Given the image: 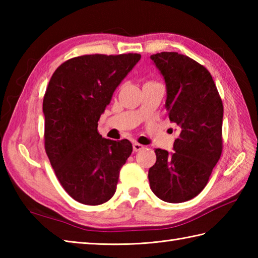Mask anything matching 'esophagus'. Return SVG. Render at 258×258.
Instances as JSON below:
<instances>
[{
	"instance_id": "34e87169",
	"label": "esophagus",
	"mask_w": 258,
	"mask_h": 258,
	"mask_svg": "<svg viewBox=\"0 0 258 258\" xmlns=\"http://www.w3.org/2000/svg\"><path fill=\"white\" fill-rule=\"evenodd\" d=\"M143 149H144V146L142 145V144H140V143H138V142H134V143H133V150H134V152H139V151L143 150Z\"/></svg>"
}]
</instances>
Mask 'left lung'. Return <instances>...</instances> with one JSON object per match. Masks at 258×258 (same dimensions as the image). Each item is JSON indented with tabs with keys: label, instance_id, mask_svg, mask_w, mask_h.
<instances>
[{
	"label": "left lung",
	"instance_id": "left-lung-1",
	"mask_svg": "<svg viewBox=\"0 0 258 258\" xmlns=\"http://www.w3.org/2000/svg\"><path fill=\"white\" fill-rule=\"evenodd\" d=\"M166 84L165 107L178 126L173 150L156 149L151 189L167 203H183L204 189L222 154L223 103L211 73L176 52L151 55Z\"/></svg>",
	"mask_w": 258,
	"mask_h": 258
}]
</instances>
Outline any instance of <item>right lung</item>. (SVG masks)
Here are the masks:
<instances>
[{
    "mask_svg": "<svg viewBox=\"0 0 258 258\" xmlns=\"http://www.w3.org/2000/svg\"><path fill=\"white\" fill-rule=\"evenodd\" d=\"M140 54H92L68 59L53 73L43 100L45 152L67 193L85 205L112 199L119 171L133 151L112 141L97 122Z\"/></svg>",
    "mask_w": 258,
    "mask_h": 258,
    "instance_id": "obj_1",
    "label": "right lung"
}]
</instances>
